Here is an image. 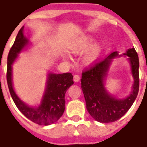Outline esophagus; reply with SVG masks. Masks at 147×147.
I'll return each instance as SVG.
<instances>
[{
  "mask_svg": "<svg viewBox=\"0 0 147 147\" xmlns=\"http://www.w3.org/2000/svg\"><path fill=\"white\" fill-rule=\"evenodd\" d=\"M74 80L75 82L79 81V80H80V76H79V75L75 74L74 76Z\"/></svg>",
  "mask_w": 147,
  "mask_h": 147,
  "instance_id": "34e87169",
  "label": "esophagus"
}]
</instances>
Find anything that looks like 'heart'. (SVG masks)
Returning <instances> with one entry per match:
<instances>
[{"label":"heart","mask_w":147,"mask_h":147,"mask_svg":"<svg viewBox=\"0 0 147 147\" xmlns=\"http://www.w3.org/2000/svg\"><path fill=\"white\" fill-rule=\"evenodd\" d=\"M90 42H91V39L89 37H86V38L81 40L79 42V44H77V47H75L74 48L72 49L73 52L74 53H79L80 51H84L89 47ZM99 52H100V48H99L98 46L93 47L84 56V60L85 63H91L96 61V59L98 58Z\"/></svg>","instance_id":"b5f03b06"}]
</instances>
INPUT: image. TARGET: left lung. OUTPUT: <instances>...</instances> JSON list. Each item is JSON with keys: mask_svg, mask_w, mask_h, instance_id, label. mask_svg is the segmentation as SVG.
I'll list each match as a JSON object with an SVG mask.
<instances>
[{"mask_svg": "<svg viewBox=\"0 0 147 147\" xmlns=\"http://www.w3.org/2000/svg\"><path fill=\"white\" fill-rule=\"evenodd\" d=\"M129 57L134 79L133 91L127 98L118 100L106 91L103 80L112 59L118 56L117 51L103 60H96L83 70L81 88L86 101V110L94 120L100 123L117 121L128 111L139 92V57L136 50L131 48L123 53Z\"/></svg>", "mask_w": 147, "mask_h": 147, "instance_id": "1", "label": "left lung"}]
</instances>
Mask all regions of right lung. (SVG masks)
I'll use <instances>...</instances> for the list:
<instances>
[{
  "instance_id": "right-lung-1",
  "label": "right lung",
  "mask_w": 147,
  "mask_h": 147,
  "mask_svg": "<svg viewBox=\"0 0 147 147\" xmlns=\"http://www.w3.org/2000/svg\"><path fill=\"white\" fill-rule=\"evenodd\" d=\"M23 30L24 27L19 30L15 41L11 47L7 56V82L9 91L18 110L27 119L37 124L47 126L57 121L63 115L65 110L64 96L68 88L74 84V77L71 73H64L61 74H50L47 79L46 91L40 105L38 107L34 108L23 103L13 90L11 79V65L17 58L18 53L28 43V40L24 35Z\"/></svg>"
}]
</instances>
